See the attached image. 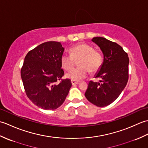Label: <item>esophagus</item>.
<instances>
[{
  "mask_svg": "<svg viewBox=\"0 0 148 148\" xmlns=\"http://www.w3.org/2000/svg\"><path fill=\"white\" fill-rule=\"evenodd\" d=\"M79 81H74V80H71V83L72 85H75V84H77L79 83Z\"/></svg>",
  "mask_w": 148,
  "mask_h": 148,
  "instance_id": "1",
  "label": "esophagus"
}]
</instances>
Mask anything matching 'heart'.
<instances>
[{
	"label": "heart",
	"mask_w": 148,
	"mask_h": 148,
	"mask_svg": "<svg viewBox=\"0 0 148 148\" xmlns=\"http://www.w3.org/2000/svg\"><path fill=\"white\" fill-rule=\"evenodd\" d=\"M70 55L63 54L60 58L62 67L69 71L74 65V59L79 58L77 65L79 67L72 69L66 75L67 77L74 81H79L88 75V71L95 72L100 69L102 63V55L93 46L86 43H80L71 47Z\"/></svg>",
	"instance_id": "b5f03b06"
}]
</instances>
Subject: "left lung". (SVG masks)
Instances as JSON below:
<instances>
[{"instance_id":"1","label":"left lung","mask_w":148,"mask_h":148,"mask_svg":"<svg viewBox=\"0 0 148 148\" xmlns=\"http://www.w3.org/2000/svg\"><path fill=\"white\" fill-rule=\"evenodd\" d=\"M92 41L103 54V62L96 78L99 82L90 81L84 95L89 102L98 107L111 104L120 95L128 80V54L121 46L101 37Z\"/></svg>"}]
</instances>
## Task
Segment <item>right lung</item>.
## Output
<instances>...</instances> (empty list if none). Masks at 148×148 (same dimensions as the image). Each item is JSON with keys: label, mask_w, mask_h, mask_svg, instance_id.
Segmentation results:
<instances>
[{"label": "right lung", "mask_w": 148, "mask_h": 148, "mask_svg": "<svg viewBox=\"0 0 148 148\" xmlns=\"http://www.w3.org/2000/svg\"><path fill=\"white\" fill-rule=\"evenodd\" d=\"M64 48L60 42L48 41L30 50L25 57L21 77L26 95L34 104L54 110L64 102L72 86L69 79H62L60 58Z\"/></svg>", "instance_id": "obj_1"}]
</instances>
